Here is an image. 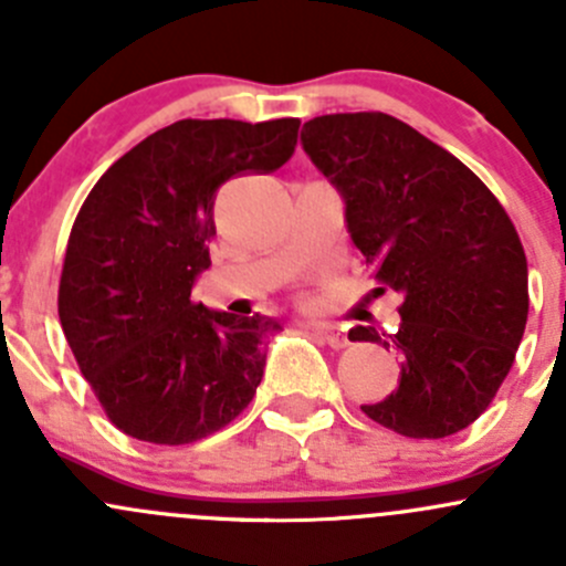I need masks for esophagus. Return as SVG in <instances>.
<instances>
[{
    "label": "esophagus",
    "mask_w": 566,
    "mask_h": 566,
    "mask_svg": "<svg viewBox=\"0 0 566 566\" xmlns=\"http://www.w3.org/2000/svg\"><path fill=\"white\" fill-rule=\"evenodd\" d=\"M310 328L315 331L319 339L328 342V345L334 347V350H342V347H347V336L342 334L339 328H334V325H328V323H312Z\"/></svg>",
    "instance_id": "34e87169"
}]
</instances>
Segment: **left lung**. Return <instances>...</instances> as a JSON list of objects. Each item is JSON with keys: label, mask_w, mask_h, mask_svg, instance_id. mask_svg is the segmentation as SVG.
<instances>
[{"label": "left lung", "mask_w": 566, "mask_h": 566, "mask_svg": "<svg viewBox=\"0 0 566 566\" xmlns=\"http://www.w3.org/2000/svg\"><path fill=\"white\" fill-rule=\"evenodd\" d=\"M301 142L345 197L375 293L402 295L397 331L347 334L402 358L397 389L361 410L405 438L465 430L510 375L528 319L526 251L504 205L391 114H323L304 123Z\"/></svg>", "instance_id": "obj_1"}]
</instances>
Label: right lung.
<instances>
[{"label": "right lung", "instance_id": "right-lung-1", "mask_svg": "<svg viewBox=\"0 0 566 566\" xmlns=\"http://www.w3.org/2000/svg\"><path fill=\"white\" fill-rule=\"evenodd\" d=\"M298 117L177 119L106 169L84 199L56 310L84 380L136 441H202L249 408L271 317L191 301L210 265L213 199L232 177L271 175L298 145Z\"/></svg>", "mask_w": 566, "mask_h": 566}]
</instances>
